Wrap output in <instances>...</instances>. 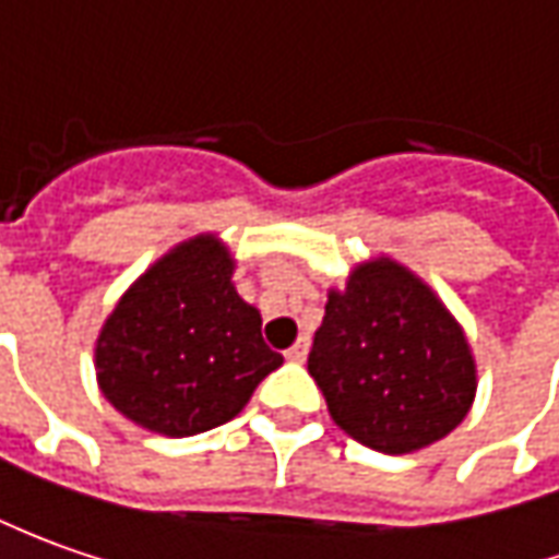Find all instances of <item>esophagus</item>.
I'll list each match as a JSON object with an SVG mask.
<instances>
[{"mask_svg":"<svg viewBox=\"0 0 559 559\" xmlns=\"http://www.w3.org/2000/svg\"><path fill=\"white\" fill-rule=\"evenodd\" d=\"M306 355H309V340H306V336H299V340H296V343L290 345L287 352H284V358L294 360V364H302V360H306Z\"/></svg>","mask_w":559,"mask_h":559,"instance_id":"esophagus-1","label":"esophagus"}]
</instances>
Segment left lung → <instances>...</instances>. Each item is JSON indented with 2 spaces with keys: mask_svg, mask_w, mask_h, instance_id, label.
Returning a JSON list of instances; mask_svg holds the SVG:
<instances>
[{
  "mask_svg": "<svg viewBox=\"0 0 559 559\" xmlns=\"http://www.w3.org/2000/svg\"><path fill=\"white\" fill-rule=\"evenodd\" d=\"M309 373L333 423L376 453L443 440L468 416L477 364L453 311L391 257L358 263L330 287Z\"/></svg>",
  "mask_w": 559,
  "mask_h": 559,
  "instance_id": "obj_1",
  "label": "left lung"
}]
</instances>
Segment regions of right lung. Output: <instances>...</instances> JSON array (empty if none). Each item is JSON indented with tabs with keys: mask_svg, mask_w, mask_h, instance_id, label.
Wrapping results in <instances>:
<instances>
[{
	"mask_svg": "<svg viewBox=\"0 0 559 559\" xmlns=\"http://www.w3.org/2000/svg\"><path fill=\"white\" fill-rule=\"evenodd\" d=\"M219 235H195L121 294L94 345L104 397L165 438H192L235 419L284 358L263 343L260 309L235 284Z\"/></svg>",
	"mask_w": 559,
	"mask_h": 559,
	"instance_id": "add662e5",
	"label": "right lung"
}]
</instances>
